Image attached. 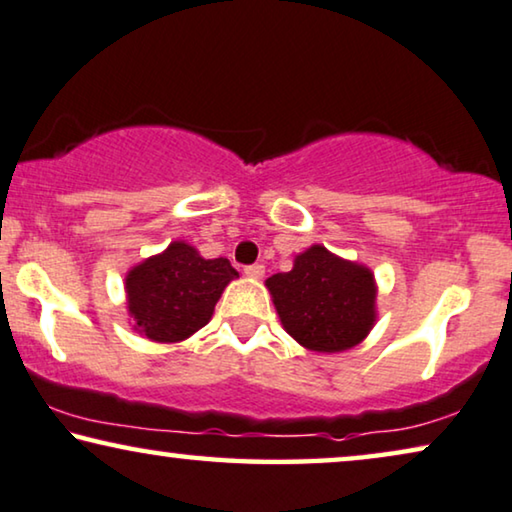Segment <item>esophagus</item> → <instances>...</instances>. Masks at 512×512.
Listing matches in <instances>:
<instances>
[{
  "label": "esophagus",
  "instance_id": "esophagus-1",
  "mask_svg": "<svg viewBox=\"0 0 512 512\" xmlns=\"http://www.w3.org/2000/svg\"><path fill=\"white\" fill-rule=\"evenodd\" d=\"M243 273H246L248 278H262L264 276V266L262 264H250V266H246V269H243Z\"/></svg>",
  "mask_w": 512,
  "mask_h": 512
}]
</instances>
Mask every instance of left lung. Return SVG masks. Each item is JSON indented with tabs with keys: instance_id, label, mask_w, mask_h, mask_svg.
I'll use <instances>...</instances> for the list:
<instances>
[{
	"instance_id": "1",
	"label": "left lung",
	"mask_w": 512,
	"mask_h": 512,
	"mask_svg": "<svg viewBox=\"0 0 512 512\" xmlns=\"http://www.w3.org/2000/svg\"><path fill=\"white\" fill-rule=\"evenodd\" d=\"M280 325L313 352H343L371 334L378 320V285L366 264L313 243L292 271L266 278Z\"/></svg>"
}]
</instances>
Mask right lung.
I'll return each instance as SVG.
<instances>
[{"label":"right lung","instance_id":"add662e5","mask_svg":"<svg viewBox=\"0 0 512 512\" xmlns=\"http://www.w3.org/2000/svg\"><path fill=\"white\" fill-rule=\"evenodd\" d=\"M234 278L229 259H206L187 241H171L127 271L129 325L155 343H181L208 325Z\"/></svg>","mask_w":512,"mask_h":512}]
</instances>
